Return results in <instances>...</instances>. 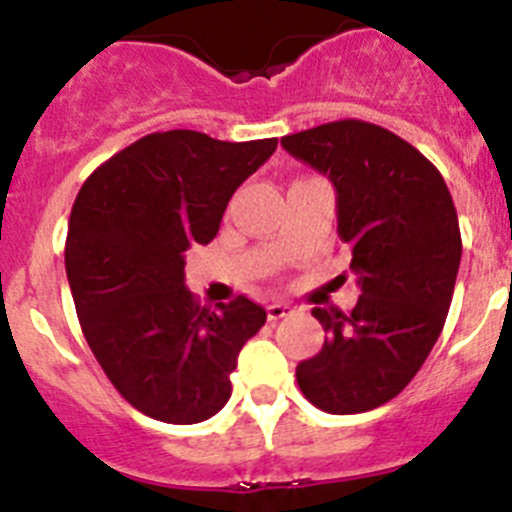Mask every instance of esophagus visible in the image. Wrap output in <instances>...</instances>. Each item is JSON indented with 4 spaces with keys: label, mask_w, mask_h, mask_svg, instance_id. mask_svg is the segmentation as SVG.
Here are the masks:
<instances>
[{
    "label": "esophagus",
    "mask_w": 512,
    "mask_h": 512,
    "mask_svg": "<svg viewBox=\"0 0 512 512\" xmlns=\"http://www.w3.org/2000/svg\"><path fill=\"white\" fill-rule=\"evenodd\" d=\"M266 315H269V320H282L287 318V315H292V307L284 305V302H271V305L266 307Z\"/></svg>",
    "instance_id": "esophagus-1"
}]
</instances>
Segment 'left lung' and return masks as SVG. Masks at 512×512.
Wrapping results in <instances>:
<instances>
[{"mask_svg":"<svg viewBox=\"0 0 512 512\" xmlns=\"http://www.w3.org/2000/svg\"><path fill=\"white\" fill-rule=\"evenodd\" d=\"M282 146L336 187L361 287L351 312L312 307L328 338L297 384L325 413H366L408 387L441 336L461 261L454 200L418 148L372 122H325Z\"/></svg>","mask_w":512,"mask_h":512,"instance_id":"left-lung-1","label":"left lung"}]
</instances>
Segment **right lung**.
<instances>
[{
    "mask_svg": "<svg viewBox=\"0 0 512 512\" xmlns=\"http://www.w3.org/2000/svg\"><path fill=\"white\" fill-rule=\"evenodd\" d=\"M274 148L277 138L151 133L76 194L66 235L76 315L107 379L148 418L192 425L220 413L243 343L266 323L243 295L200 307L184 256L215 238L233 192Z\"/></svg>",
    "mask_w": 512,
    "mask_h": 512,
    "instance_id": "right-lung-1",
    "label": "right lung"
}]
</instances>
